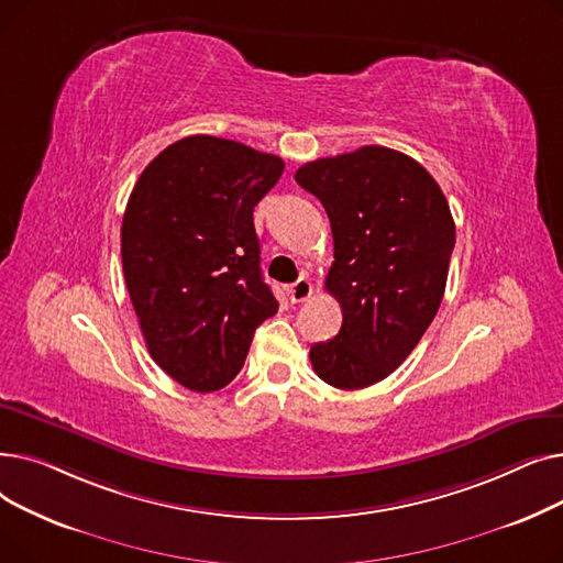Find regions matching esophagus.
I'll return each mask as SVG.
<instances>
[{"label": "esophagus", "instance_id": "esophagus-1", "mask_svg": "<svg viewBox=\"0 0 563 563\" xmlns=\"http://www.w3.org/2000/svg\"><path fill=\"white\" fill-rule=\"evenodd\" d=\"M289 299L294 303H301V301H308L312 297V283L308 278H299L297 283L289 285Z\"/></svg>", "mask_w": 563, "mask_h": 563}]
</instances>
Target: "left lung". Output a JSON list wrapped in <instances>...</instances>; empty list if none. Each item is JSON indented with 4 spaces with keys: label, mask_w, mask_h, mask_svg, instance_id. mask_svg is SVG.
<instances>
[{
    "label": "left lung",
    "mask_w": 563,
    "mask_h": 563,
    "mask_svg": "<svg viewBox=\"0 0 563 563\" xmlns=\"http://www.w3.org/2000/svg\"><path fill=\"white\" fill-rule=\"evenodd\" d=\"M333 230L327 289L342 329L310 349L312 369L340 390L390 376L418 346L448 285L456 228L445 194L412 157L383 145L303 164Z\"/></svg>",
    "instance_id": "1"
}]
</instances>
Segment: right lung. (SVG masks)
<instances>
[{
  "label": "right lung",
  "instance_id": "obj_1",
  "mask_svg": "<svg viewBox=\"0 0 563 563\" xmlns=\"http://www.w3.org/2000/svg\"><path fill=\"white\" fill-rule=\"evenodd\" d=\"M283 168L240 141L194 134L147 164L130 194L121 257L139 327L153 361L194 393L228 386L255 329L278 312L253 210Z\"/></svg>",
  "mask_w": 563,
  "mask_h": 563
}]
</instances>
